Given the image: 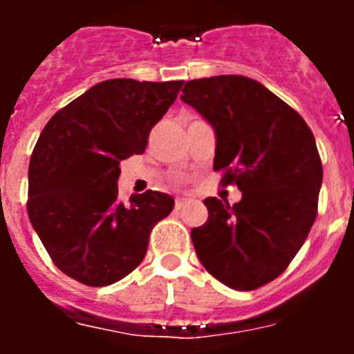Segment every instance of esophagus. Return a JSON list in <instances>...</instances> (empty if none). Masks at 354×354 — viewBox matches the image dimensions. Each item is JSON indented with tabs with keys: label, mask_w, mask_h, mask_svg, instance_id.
<instances>
[{
	"label": "esophagus",
	"mask_w": 354,
	"mask_h": 354,
	"mask_svg": "<svg viewBox=\"0 0 354 354\" xmlns=\"http://www.w3.org/2000/svg\"><path fill=\"white\" fill-rule=\"evenodd\" d=\"M186 205H187V200H184V198L175 200V209H177V211H183V209H186Z\"/></svg>",
	"instance_id": "obj_1"
}]
</instances>
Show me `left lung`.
I'll use <instances>...</instances> for the list:
<instances>
[{
	"label": "left lung",
	"instance_id": "8db88e82",
	"mask_svg": "<svg viewBox=\"0 0 354 354\" xmlns=\"http://www.w3.org/2000/svg\"><path fill=\"white\" fill-rule=\"evenodd\" d=\"M214 127V170L241 202L209 196L192 230L200 262L221 283L253 290L287 270L317 216L323 165L301 115L245 76L187 81L180 95Z\"/></svg>",
	"mask_w": 354,
	"mask_h": 354
}]
</instances>
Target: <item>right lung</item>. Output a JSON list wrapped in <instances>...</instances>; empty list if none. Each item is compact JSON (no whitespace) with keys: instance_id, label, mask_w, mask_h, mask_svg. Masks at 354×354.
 <instances>
[{"instance_id":"1","label":"right lung","mask_w":354,"mask_h":354,"mask_svg":"<svg viewBox=\"0 0 354 354\" xmlns=\"http://www.w3.org/2000/svg\"><path fill=\"white\" fill-rule=\"evenodd\" d=\"M184 81L108 80L56 111L28 168V216L60 271L90 287L118 282L143 261L167 193L118 200L120 161L143 154L150 129Z\"/></svg>"}]
</instances>
